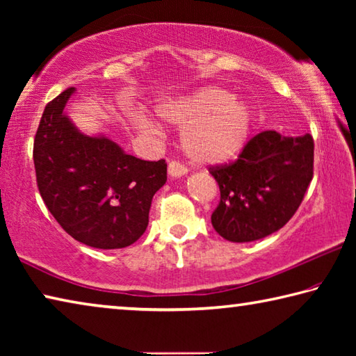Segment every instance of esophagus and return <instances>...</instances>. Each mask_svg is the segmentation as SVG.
Segmentation results:
<instances>
[{"label": "esophagus", "mask_w": 356, "mask_h": 356, "mask_svg": "<svg viewBox=\"0 0 356 356\" xmlns=\"http://www.w3.org/2000/svg\"><path fill=\"white\" fill-rule=\"evenodd\" d=\"M168 174H170V177L172 179L182 177L186 174V168L182 163H179V161H171V163L168 165Z\"/></svg>", "instance_id": "obj_1"}]
</instances>
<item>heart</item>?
<instances>
[{"instance_id": "heart-1", "label": "heart", "mask_w": 356, "mask_h": 356, "mask_svg": "<svg viewBox=\"0 0 356 356\" xmlns=\"http://www.w3.org/2000/svg\"><path fill=\"white\" fill-rule=\"evenodd\" d=\"M155 111L166 122L182 125L180 146L193 163L201 166L236 159L250 143L254 129L252 108L218 86L163 99ZM131 122L143 135H155L160 130L156 120L143 111L131 114Z\"/></svg>"}]
</instances>
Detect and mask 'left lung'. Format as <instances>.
Instances as JSON below:
<instances>
[{"instance_id":"8db88e82","label":"left lung","mask_w":356,"mask_h":356,"mask_svg":"<svg viewBox=\"0 0 356 356\" xmlns=\"http://www.w3.org/2000/svg\"><path fill=\"white\" fill-rule=\"evenodd\" d=\"M314 141L309 134L282 136L275 130L256 135L232 165L210 168L220 185L212 226L234 243L273 234L297 212L312 180Z\"/></svg>"}]
</instances>
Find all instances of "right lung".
Wrapping results in <instances>:
<instances>
[{
  "label": "right lung",
  "mask_w": 356,
  "mask_h": 356,
  "mask_svg": "<svg viewBox=\"0 0 356 356\" xmlns=\"http://www.w3.org/2000/svg\"><path fill=\"white\" fill-rule=\"evenodd\" d=\"M74 94L75 88L59 94L42 114L34 140L40 196L78 242L125 248L146 231L152 197L166 184V163L125 154L104 134H83L64 110Z\"/></svg>",
  "instance_id": "obj_1"
}]
</instances>
